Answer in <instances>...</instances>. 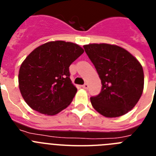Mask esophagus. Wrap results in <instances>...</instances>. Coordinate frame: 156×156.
<instances>
[{"instance_id":"obj_1","label":"esophagus","mask_w":156,"mask_h":156,"mask_svg":"<svg viewBox=\"0 0 156 156\" xmlns=\"http://www.w3.org/2000/svg\"><path fill=\"white\" fill-rule=\"evenodd\" d=\"M82 87L83 88V89H87V88L89 87V85H88L87 83H84V84L82 86Z\"/></svg>"}]
</instances>
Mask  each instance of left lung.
<instances>
[{"label":"left lung","mask_w":156,"mask_h":156,"mask_svg":"<svg viewBox=\"0 0 156 156\" xmlns=\"http://www.w3.org/2000/svg\"><path fill=\"white\" fill-rule=\"evenodd\" d=\"M83 48L102 84L100 94L90 98L93 108L107 118L127 113L138 102L144 90L141 64L118 45L89 44Z\"/></svg>","instance_id":"1"}]
</instances>
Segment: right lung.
Wrapping results in <instances>:
<instances>
[{
	"label": "right lung",
	"instance_id": "1",
	"mask_svg": "<svg viewBox=\"0 0 156 156\" xmlns=\"http://www.w3.org/2000/svg\"><path fill=\"white\" fill-rule=\"evenodd\" d=\"M84 50L64 41L47 42L26 58L19 71V87L32 109L55 115L72 102L77 89L69 67Z\"/></svg>",
	"mask_w": 156,
	"mask_h": 156
}]
</instances>
